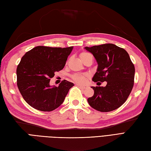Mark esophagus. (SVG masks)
<instances>
[{
	"label": "esophagus",
	"instance_id": "obj_1",
	"mask_svg": "<svg viewBox=\"0 0 151 151\" xmlns=\"http://www.w3.org/2000/svg\"><path fill=\"white\" fill-rule=\"evenodd\" d=\"M78 87L81 88V89H86V88H88V86H81V85H77Z\"/></svg>",
	"mask_w": 151,
	"mask_h": 151
}]
</instances>
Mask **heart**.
Here are the masks:
<instances>
[{"label": "heart", "mask_w": 151, "mask_h": 151, "mask_svg": "<svg viewBox=\"0 0 151 151\" xmlns=\"http://www.w3.org/2000/svg\"><path fill=\"white\" fill-rule=\"evenodd\" d=\"M89 55H90L89 53L86 52H82L80 54V58H81V60L83 62V61H84ZM70 78H71V79L74 82L77 83V84H84V83L86 82V78H88V75H86V74L75 73L70 76Z\"/></svg>", "instance_id": "1"}]
</instances>
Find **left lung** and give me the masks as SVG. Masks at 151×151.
Masks as SVG:
<instances>
[{
	"label": "left lung",
	"instance_id": "1",
	"mask_svg": "<svg viewBox=\"0 0 151 151\" xmlns=\"http://www.w3.org/2000/svg\"><path fill=\"white\" fill-rule=\"evenodd\" d=\"M85 49L93 55L98 63L93 81L107 82L105 87L99 85L91 87L94 95L88 98L89 104L102 112L116 110L124 103L132 91L135 74L134 63L127 51L114 44L105 43Z\"/></svg>",
	"mask_w": 151,
	"mask_h": 151
}]
</instances>
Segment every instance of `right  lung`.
Segmentation results:
<instances>
[{
	"mask_svg": "<svg viewBox=\"0 0 151 151\" xmlns=\"http://www.w3.org/2000/svg\"><path fill=\"white\" fill-rule=\"evenodd\" d=\"M73 47L37 46L22 57L17 67V85L30 106L50 111L63 103L73 83L63 80L58 87H50V78L63 69Z\"/></svg>",
	"mask_w": 151,
	"mask_h": 151,
	"instance_id": "add662e5",
	"label": "right lung"
}]
</instances>
